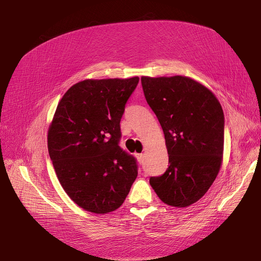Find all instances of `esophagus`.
Masks as SVG:
<instances>
[{
  "instance_id": "obj_1",
  "label": "esophagus",
  "mask_w": 261,
  "mask_h": 261,
  "mask_svg": "<svg viewBox=\"0 0 261 261\" xmlns=\"http://www.w3.org/2000/svg\"><path fill=\"white\" fill-rule=\"evenodd\" d=\"M136 156H137L139 163H143V161H144V154L143 153H137Z\"/></svg>"
}]
</instances>
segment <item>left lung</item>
Segmentation results:
<instances>
[{
	"mask_svg": "<svg viewBox=\"0 0 261 261\" xmlns=\"http://www.w3.org/2000/svg\"><path fill=\"white\" fill-rule=\"evenodd\" d=\"M141 85L163 129L170 163L163 175L150 177V185L164 203L188 207L208 192L222 164V107L191 77L143 76Z\"/></svg>",
	"mask_w": 261,
	"mask_h": 261,
	"instance_id": "left-lung-1",
	"label": "left lung"
}]
</instances>
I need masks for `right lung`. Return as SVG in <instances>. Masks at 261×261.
Returning a JSON list of instances; mask_svg holds the SVG:
<instances>
[{"label": "right lung", "mask_w": 261, "mask_h": 261, "mask_svg": "<svg viewBox=\"0 0 261 261\" xmlns=\"http://www.w3.org/2000/svg\"><path fill=\"white\" fill-rule=\"evenodd\" d=\"M139 78L85 80L65 92L48 130L49 154L65 193L86 211L122 206L136 179L135 158L118 146L125 105Z\"/></svg>", "instance_id": "1"}]
</instances>
